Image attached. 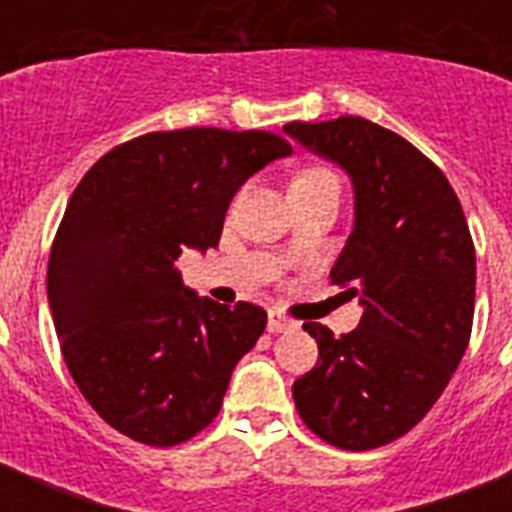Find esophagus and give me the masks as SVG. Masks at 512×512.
Here are the masks:
<instances>
[{"instance_id":"34e87169","label":"esophagus","mask_w":512,"mask_h":512,"mask_svg":"<svg viewBox=\"0 0 512 512\" xmlns=\"http://www.w3.org/2000/svg\"><path fill=\"white\" fill-rule=\"evenodd\" d=\"M295 327H297L295 321L287 319L284 313L279 311L268 313V332H273V335H276V332H289V329H295Z\"/></svg>"}]
</instances>
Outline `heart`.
Returning a JSON list of instances; mask_svg holds the SVG:
<instances>
[{
  "instance_id": "obj_1",
  "label": "heart",
  "mask_w": 512,
  "mask_h": 512,
  "mask_svg": "<svg viewBox=\"0 0 512 512\" xmlns=\"http://www.w3.org/2000/svg\"><path fill=\"white\" fill-rule=\"evenodd\" d=\"M319 183H340V180H337L335 172L329 170V167H324V164H311V167H305V170L297 172L295 180H292V188Z\"/></svg>"
}]
</instances>
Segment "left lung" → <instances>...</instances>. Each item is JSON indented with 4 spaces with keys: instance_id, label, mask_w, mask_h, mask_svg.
Instances as JSON below:
<instances>
[{
    "instance_id": "left-lung-1",
    "label": "left lung",
    "mask_w": 512,
    "mask_h": 512,
    "mask_svg": "<svg viewBox=\"0 0 512 512\" xmlns=\"http://www.w3.org/2000/svg\"><path fill=\"white\" fill-rule=\"evenodd\" d=\"M284 130L353 180L356 225L329 279L364 305L348 335L303 324L319 361L292 385L297 414L337 449H377L430 412L468 348L473 236L444 172L396 132L361 116Z\"/></svg>"
}]
</instances>
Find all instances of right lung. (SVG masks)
Segmentation results:
<instances>
[{
	"label": "right lung",
	"instance_id": "obj_1",
	"mask_svg": "<svg viewBox=\"0 0 512 512\" xmlns=\"http://www.w3.org/2000/svg\"><path fill=\"white\" fill-rule=\"evenodd\" d=\"M292 151L276 132H146L111 148L68 199L47 297L76 388L114 430L177 446L215 420L268 313L183 287V249L217 247L239 185Z\"/></svg>",
	"mask_w": 512,
	"mask_h": 512
}]
</instances>
